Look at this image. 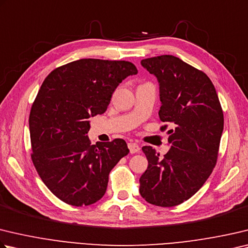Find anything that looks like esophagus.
<instances>
[{
    "label": "esophagus",
    "instance_id": "obj_1",
    "mask_svg": "<svg viewBox=\"0 0 248 248\" xmlns=\"http://www.w3.org/2000/svg\"><path fill=\"white\" fill-rule=\"evenodd\" d=\"M128 147H129V151L131 154H137V153L140 152V146L137 143H129Z\"/></svg>",
    "mask_w": 248,
    "mask_h": 248
}]
</instances>
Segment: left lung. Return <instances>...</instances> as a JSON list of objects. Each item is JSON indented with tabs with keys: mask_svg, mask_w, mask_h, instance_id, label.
I'll list each match as a JSON object with an SVG mask.
<instances>
[{
	"mask_svg": "<svg viewBox=\"0 0 248 248\" xmlns=\"http://www.w3.org/2000/svg\"><path fill=\"white\" fill-rule=\"evenodd\" d=\"M159 82L160 130H168L170 150L164 157L143 146L148 160L140 178V194L150 204L172 207L195 194L213 172L223 131V111L211 80L172 55L141 61Z\"/></svg>",
	"mask_w": 248,
	"mask_h": 248,
	"instance_id": "1",
	"label": "left lung"
}]
</instances>
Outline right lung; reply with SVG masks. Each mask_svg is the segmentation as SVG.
<instances>
[{
  "label": "right lung",
  "instance_id": "add662e5",
  "mask_svg": "<svg viewBox=\"0 0 248 248\" xmlns=\"http://www.w3.org/2000/svg\"><path fill=\"white\" fill-rule=\"evenodd\" d=\"M132 62L83 58L54 69L31 106V159L40 178L66 204L88 206L105 194L110 170L128 155L123 139L91 145L89 118L107 109Z\"/></svg>",
  "mask_w": 248,
  "mask_h": 248
}]
</instances>
